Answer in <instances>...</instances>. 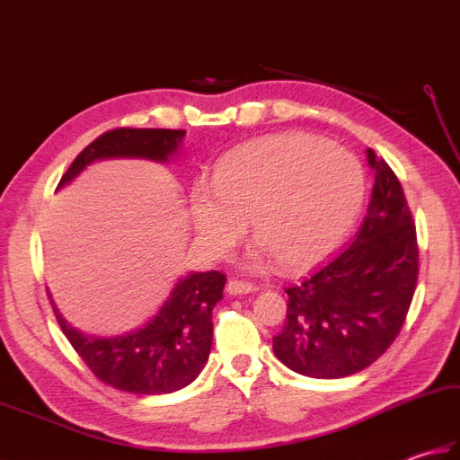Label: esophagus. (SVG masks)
I'll list each match as a JSON object with an SVG mask.
<instances>
[{"label": "esophagus", "instance_id": "34e87169", "mask_svg": "<svg viewBox=\"0 0 460 460\" xmlns=\"http://www.w3.org/2000/svg\"><path fill=\"white\" fill-rule=\"evenodd\" d=\"M255 290V285L247 280H239V279H231L227 282V292L233 296H239V295H249V292Z\"/></svg>", "mask_w": 460, "mask_h": 460}]
</instances>
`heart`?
I'll use <instances>...</instances> for the list:
<instances>
[{
	"label": "heart",
	"instance_id": "1",
	"mask_svg": "<svg viewBox=\"0 0 460 460\" xmlns=\"http://www.w3.org/2000/svg\"><path fill=\"white\" fill-rule=\"evenodd\" d=\"M198 183L190 213L213 259L235 247L247 217L257 235L255 257L282 269L314 265L334 251L364 199V172L348 150L306 134L269 136L225 154Z\"/></svg>",
	"mask_w": 460,
	"mask_h": 460
}]
</instances>
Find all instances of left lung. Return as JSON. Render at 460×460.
<instances>
[{
	"label": "left lung",
	"mask_w": 460,
	"mask_h": 460,
	"mask_svg": "<svg viewBox=\"0 0 460 460\" xmlns=\"http://www.w3.org/2000/svg\"><path fill=\"white\" fill-rule=\"evenodd\" d=\"M366 154L376 183L356 239L285 288L287 322L272 349L308 377H346L374 364L397 338L417 287V233L403 188L385 160Z\"/></svg>",
	"instance_id": "1"
}]
</instances>
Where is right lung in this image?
Returning <instances> with one entry per match:
<instances>
[{
	"label": "right lung",
	"instance_id": "obj_1",
	"mask_svg": "<svg viewBox=\"0 0 460 460\" xmlns=\"http://www.w3.org/2000/svg\"><path fill=\"white\" fill-rule=\"evenodd\" d=\"M185 130L116 128L101 134L76 155L57 190L75 180L86 165L106 158H146L168 162L178 152ZM225 275L219 270L191 272L180 279L158 314L130 334L116 338L84 336L58 314L57 322L102 384L140 395L172 394L190 385L209 358L213 306L223 298ZM51 298V295H49Z\"/></svg>",
	"mask_w": 460,
	"mask_h": 460
}]
</instances>
